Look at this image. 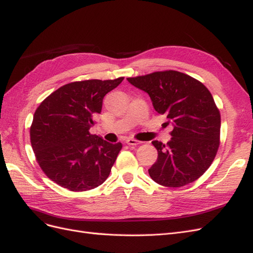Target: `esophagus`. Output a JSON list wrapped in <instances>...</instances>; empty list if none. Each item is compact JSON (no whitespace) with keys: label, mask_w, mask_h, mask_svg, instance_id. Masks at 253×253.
Listing matches in <instances>:
<instances>
[{"label":"esophagus","mask_w":253,"mask_h":253,"mask_svg":"<svg viewBox=\"0 0 253 253\" xmlns=\"http://www.w3.org/2000/svg\"><path fill=\"white\" fill-rule=\"evenodd\" d=\"M126 143H127L128 145H138V144H140V141L129 138V139L126 140Z\"/></svg>","instance_id":"34e87169"}]
</instances>
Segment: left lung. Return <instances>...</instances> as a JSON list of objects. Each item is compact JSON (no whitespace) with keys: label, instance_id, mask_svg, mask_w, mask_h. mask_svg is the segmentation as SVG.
Here are the masks:
<instances>
[{"label":"left lung","instance_id":"obj_1","mask_svg":"<svg viewBox=\"0 0 253 253\" xmlns=\"http://www.w3.org/2000/svg\"><path fill=\"white\" fill-rule=\"evenodd\" d=\"M150 95L153 106L173 125L167 144L153 141L158 158L148 174L154 182L177 188L197 180L211 167L220 144V112L202 82L176 70L127 78Z\"/></svg>","mask_w":253,"mask_h":253}]
</instances>
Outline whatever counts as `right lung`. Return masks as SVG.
Listing matches in <instances>:
<instances>
[{
	"instance_id": "1",
	"label": "right lung",
	"mask_w": 253,
	"mask_h": 253,
	"mask_svg": "<svg viewBox=\"0 0 253 253\" xmlns=\"http://www.w3.org/2000/svg\"><path fill=\"white\" fill-rule=\"evenodd\" d=\"M124 80L76 81L57 88L34 113L31 144L43 173L70 191H86L108 178L122 143L89 133L102 99Z\"/></svg>"
}]
</instances>
